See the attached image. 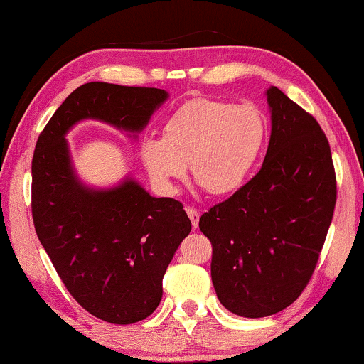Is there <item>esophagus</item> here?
Instances as JSON below:
<instances>
[{"instance_id": "1", "label": "esophagus", "mask_w": 364, "mask_h": 364, "mask_svg": "<svg viewBox=\"0 0 364 364\" xmlns=\"http://www.w3.org/2000/svg\"><path fill=\"white\" fill-rule=\"evenodd\" d=\"M186 213H188V217L191 220V223H193V228L196 230V228L199 226V212H197L196 208H193V207H188Z\"/></svg>"}]
</instances>
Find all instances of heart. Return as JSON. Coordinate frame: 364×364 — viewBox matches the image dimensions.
I'll use <instances>...</instances> for the list:
<instances>
[{
  "label": "heart",
  "instance_id": "obj_1",
  "mask_svg": "<svg viewBox=\"0 0 364 364\" xmlns=\"http://www.w3.org/2000/svg\"><path fill=\"white\" fill-rule=\"evenodd\" d=\"M268 139L267 117L250 104L197 97L178 107L162 138H144L139 156L151 180L173 191L186 175L207 193L223 196L247 181Z\"/></svg>",
  "mask_w": 364,
  "mask_h": 364
}]
</instances>
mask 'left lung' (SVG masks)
<instances>
[{
    "mask_svg": "<svg viewBox=\"0 0 364 364\" xmlns=\"http://www.w3.org/2000/svg\"><path fill=\"white\" fill-rule=\"evenodd\" d=\"M268 151L258 173L202 215L212 282L226 310L263 318L297 300L334 215L331 147L319 123L276 86L267 90Z\"/></svg>",
    "mask_w": 364,
    "mask_h": 364,
    "instance_id": "obj_1",
    "label": "left lung"
}]
</instances>
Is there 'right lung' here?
<instances>
[{"label": "right lung", "mask_w": 364, "mask_h": 364, "mask_svg": "<svg viewBox=\"0 0 364 364\" xmlns=\"http://www.w3.org/2000/svg\"><path fill=\"white\" fill-rule=\"evenodd\" d=\"M167 100L159 88L85 83L54 112L33 152L36 236L72 297L112 324L138 323L159 306L164 274L191 220L181 202L152 197L132 176L112 188L85 184L65 134L91 119L136 138Z\"/></svg>", "instance_id": "right-lung-1"}]
</instances>
